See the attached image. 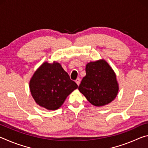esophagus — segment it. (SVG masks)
Instances as JSON below:
<instances>
[{
  "instance_id": "1",
  "label": "esophagus",
  "mask_w": 148,
  "mask_h": 148,
  "mask_svg": "<svg viewBox=\"0 0 148 148\" xmlns=\"http://www.w3.org/2000/svg\"><path fill=\"white\" fill-rule=\"evenodd\" d=\"M76 83L77 84V86H79V84H80V79L79 78V77L76 79Z\"/></svg>"
}]
</instances>
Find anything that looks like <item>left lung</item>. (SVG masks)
<instances>
[{
  "label": "left lung",
  "instance_id": "1",
  "mask_svg": "<svg viewBox=\"0 0 148 148\" xmlns=\"http://www.w3.org/2000/svg\"><path fill=\"white\" fill-rule=\"evenodd\" d=\"M78 89L90 103L102 106L114 101L119 86L113 69L104 59L87 63Z\"/></svg>",
  "mask_w": 148,
  "mask_h": 148
}]
</instances>
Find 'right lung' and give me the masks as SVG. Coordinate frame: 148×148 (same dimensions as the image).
Listing matches in <instances>:
<instances>
[{"instance_id":"1","label":"right lung","mask_w":148,"mask_h":148,"mask_svg":"<svg viewBox=\"0 0 148 148\" xmlns=\"http://www.w3.org/2000/svg\"><path fill=\"white\" fill-rule=\"evenodd\" d=\"M32 97L39 106L56 110L66 97L77 88L61 65L57 62H45L34 72L29 83Z\"/></svg>"}]
</instances>
